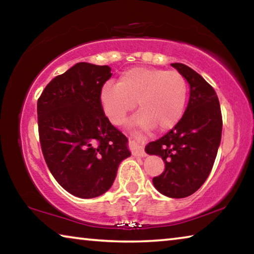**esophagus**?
Returning a JSON list of instances; mask_svg holds the SVG:
<instances>
[{"mask_svg": "<svg viewBox=\"0 0 254 254\" xmlns=\"http://www.w3.org/2000/svg\"><path fill=\"white\" fill-rule=\"evenodd\" d=\"M130 149H131V152H132L133 156L141 157V158L147 156V154H145V152H144L143 145L141 144L140 142H137V141H135V140L130 139Z\"/></svg>", "mask_w": 254, "mask_h": 254, "instance_id": "1", "label": "esophagus"}]
</instances>
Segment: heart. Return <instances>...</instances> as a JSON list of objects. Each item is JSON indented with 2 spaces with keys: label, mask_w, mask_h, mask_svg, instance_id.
Listing matches in <instances>:
<instances>
[{
  "label": "heart",
  "mask_w": 254,
  "mask_h": 254,
  "mask_svg": "<svg viewBox=\"0 0 254 254\" xmlns=\"http://www.w3.org/2000/svg\"><path fill=\"white\" fill-rule=\"evenodd\" d=\"M187 96V81L180 72L133 67L120 75L117 85L103 86L100 102L105 117L115 126L126 122L137 103L139 113L132 120V127L165 132L183 118Z\"/></svg>",
  "instance_id": "heart-1"
}]
</instances>
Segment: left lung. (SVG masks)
Listing matches in <instances>:
<instances>
[{
    "mask_svg": "<svg viewBox=\"0 0 254 254\" xmlns=\"http://www.w3.org/2000/svg\"><path fill=\"white\" fill-rule=\"evenodd\" d=\"M189 84L186 111L173 130L145 145L161 157L163 173L152 179L160 194L184 198L198 190L213 168L222 137V114L214 88L184 64H171Z\"/></svg>",
    "mask_w": 254,
    "mask_h": 254,
    "instance_id": "8db88e82",
    "label": "left lung"
}]
</instances>
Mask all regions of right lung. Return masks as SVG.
Masks as SVG:
<instances>
[{
	"label": "right lung",
	"mask_w": 254,
	"mask_h": 254,
	"mask_svg": "<svg viewBox=\"0 0 254 254\" xmlns=\"http://www.w3.org/2000/svg\"><path fill=\"white\" fill-rule=\"evenodd\" d=\"M109 66L78 63L46 86L38 100V127L47 166L64 189L94 198L113 185L131 156L127 139L105 117L100 92Z\"/></svg>",
	"instance_id": "obj_1"
}]
</instances>
